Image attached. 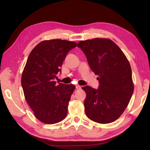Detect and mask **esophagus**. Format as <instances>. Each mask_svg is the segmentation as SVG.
<instances>
[{
  "label": "esophagus",
  "instance_id": "1",
  "mask_svg": "<svg viewBox=\"0 0 150 150\" xmlns=\"http://www.w3.org/2000/svg\"><path fill=\"white\" fill-rule=\"evenodd\" d=\"M76 88L78 89H79L81 88V86L79 84H77V85H76Z\"/></svg>",
  "mask_w": 150,
  "mask_h": 150
}]
</instances>
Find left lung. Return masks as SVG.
<instances>
[{
	"mask_svg": "<svg viewBox=\"0 0 150 150\" xmlns=\"http://www.w3.org/2000/svg\"><path fill=\"white\" fill-rule=\"evenodd\" d=\"M89 67L99 77L98 89L86 86L84 105L88 118L101 124L118 119L132 96L134 84L129 62L121 49L106 38L81 40Z\"/></svg>",
	"mask_w": 150,
	"mask_h": 150,
	"instance_id": "1",
	"label": "left lung"
}]
</instances>
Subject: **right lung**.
Returning <instances> with one entry per match:
<instances>
[{"label": "right lung", "instance_id": "add662e5", "mask_svg": "<svg viewBox=\"0 0 150 150\" xmlns=\"http://www.w3.org/2000/svg\"><path fill=\"white\" fill-rule=\"evenodd\" d=\"M74 42L46 40L30 52L22 72L21 84L25 99L35 117L43 123L55 124L67 114L73 84H56V75L67 52L76 47Z\"/></svg>", "mask_w": 150, "mask_h": 150}]
</instances>
